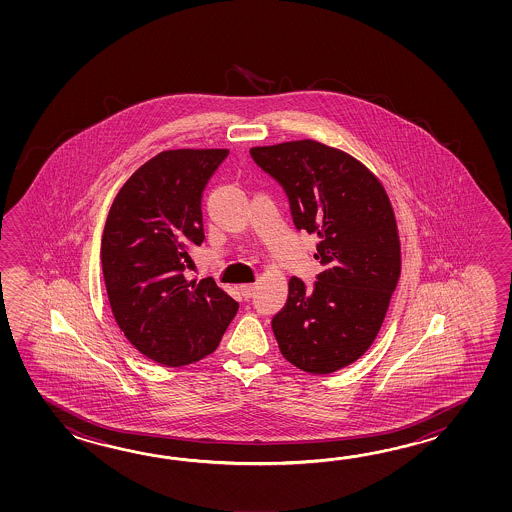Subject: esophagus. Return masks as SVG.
I'll use <instances>...</instances> for the list:
<instances>
[{"label":"esophagus","instance_id":"34e87169","mask_svg":"<svg viewBox=\"0 0 512 512\" xmlns=\"http://www.w3.org/2000/svg\"><path fill=\"white\" fill-rule=\"evenodd\" d=\"M241 294L245 296V298H251L254 291H256V283H243L240 287Z\"/></svg>","mask_w":512,"mask_h":512}]
</instances>
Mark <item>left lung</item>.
I'll return each mask as SVG.
<instances>
[{
	"instance_id": "1",
	"label": "left lung",
	"mask_w": 512,
	"mask_h": 512,
	"mask_svg": "<svg viewBox=\"0 0 512 512\" xmlns=\"http://www.w3.org/2000/svg\"><path fill=\"white\" fill-rule=\"evenodd\" d=\"M252 159L283 186L296 229L318 236V282L289 280L287 304L272 318L283 357L327 375L359 360L381 331L401 276V240L381 179L353 155L324 142L254 146Z\"/></svg>"
}]
</instances>
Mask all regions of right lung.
I'll use <instances>...</instances> for the list:
<instances>
[{
	"label": "right lung",
	"instance_id": "add662e5",
	"mask_svg": "<svg viewBox=\"0 0 512 512\" xmlns=\"http://www.w3.org/2000/svg\"><path fill=\"white\" fill-rule=\"evenodd\" d=\"M229 150L157 153L135 170L109 208L100 245L111 313L144 357L179 368L216 351L238 313L214 278H185L205 240L201 194Z\"/></svg>",
	"mask_w": 512,
	"mask_h": 512
}]
</instances>
